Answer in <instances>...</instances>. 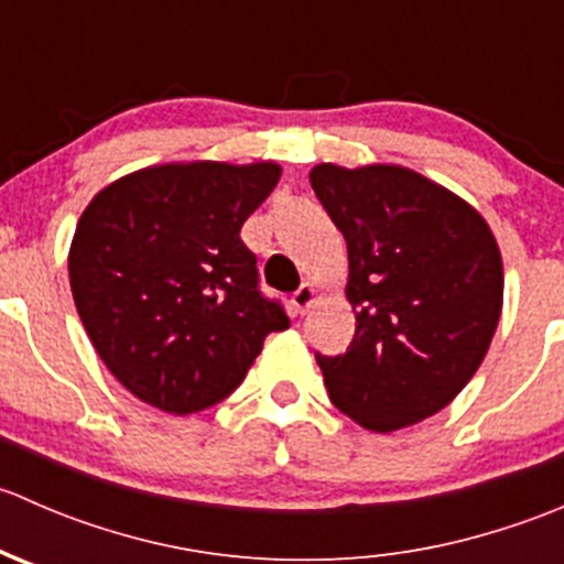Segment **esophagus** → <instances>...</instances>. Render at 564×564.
I'll return each mask as SVG.
<instances>
[{"instance_id":"esophagus-1","label":"esophagus","mask_w":564,"mask_h":564,"mask_svg":"<svg viewBox=\"0 0 564 564\" xmlns=\"http://www.w3.org/2000/svg\"><path fill=\"white\" fill-rule=\"evenodd\" d=\"M316 300H318L316 286H311V283H303V286H300L297 292H294V297H292L294 314H305V311H308L311 305L316 303Z\"/></svg>"}]
</instances>
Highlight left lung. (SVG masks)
<instances>
[{"label":"left lung","mask_w":564,"mask_h":564,"mask_svg":"<svg viewBox=\"0 0 564 564\" xmlns=\"http://www.w3.org/2000/svg\"><path fill=\"white\" fill-rule=\"evenodd\" d=\"M346 240L349 351L316 357L335 406L377 434L442 412L480 368L499 316L497 237L469 202L398 163L311 169Z\"/></svg>","instance_id":"1"}]
</instances>
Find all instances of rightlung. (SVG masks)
<instances>
[{"mask_svg":"<svg viewBox=\"0 0 564 564\" xmlns=\"http://www.w3.org/2000/svg\"><path fill=\"white\" fill-rule=\"evenodd\" d=\"M281 180L272 161H185L130 172L93 196L67 253L73 300L95 351L124 390L169 414L231 395L286 329L256 289L240 240Z\"/></svg>","mask_w":564,"mask_h":564,"instance_id":"right-lung-1","label":"right lung"}]
</instances>
